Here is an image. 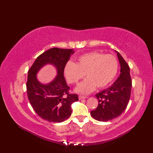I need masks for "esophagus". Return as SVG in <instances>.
Returning <instances> with one entry per match:
<instances>
[{"instance_id":"34e87169","label":"esophagus","mask_w":153,"mask_h":153,"mask_svg":"<svg viewBox=\"0 0 153 153\" xmlns=\"http://www.w3.org/2000/svg\"><path fill=\"white\" fill-rule=\"evenodd\" d=\"M86 97L85 96H83V95H79V99H85Z\"/></svg>"}]
</instances>
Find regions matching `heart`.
<instances>
[{"label":"heart","mask_w":153,"mask_h":153,"mask_svg":"<svg viewBox=\"0 0 153 153\" xmlns=\"http://www.w3.org/2000/svg\"><path fill=\"white\" fill-rule=\"evenodd\" d=\"M118 70V62L112 54L98 52L83 54L77 58L76 64L68 62L64 68V75L67 82L76 84L84 76L87 79L79 84L76 91L87 94L97 88L108 86L114 79Z\"/></svg>","instance_id":"1"}]
</instances>
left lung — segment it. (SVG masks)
Returning <instances> with one entry per match:
<instances>
[{"label":"left lung","instance_id":"obj_1","mask_svg":"<svg viewBox=\"0 0 153 153\" xmlns=\"http://www.w3.org/2000/svg\"><path fill=\"white\" fill-rule=\"evenodd\" d=\"M117 55L121 68L120 76L112 86L96 94L98 106L91 111V116L98 121L107 122L121 115L131 96L132 82L129 65L119 53Z\"/></svg>","mask_w":153,"mask_h":153}]
</instances>
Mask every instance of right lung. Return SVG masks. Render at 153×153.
Returning a JSON list of instances; mask_svg holds the SVG:
<instances>
[{
	"instance_id": "right-lung-1",
	"label": "right lung",
	"mask_w": 153,
	"mask_h": 153,
	"mask_svg": "<svg viewBox=\"0 0 153 153\" xmlns=\"http://www.w3.org/2000/svg\"><path fill=\"white\" fill-rule=\"evenodd\" d=\"M73 50L52 48L39 56L28 71L27 94L31 106L41 118L51 122H62L71 114V105L78 100L77 94L70 93L64 77V68ZM53 63L57 68L58 76L53 82L43 85L36 78V74L45 64Z\"/></svg>"
}]
</instances>
